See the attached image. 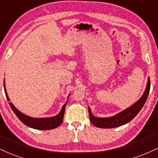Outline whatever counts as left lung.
Returning <instances> with one entry per match:
<instances>
[{"instance_id": "obj_1", "label": "left lung", "mask_w": 158, "mask_h": 158, "mask_svg": "<svg viewBox=\"0 0 158 158\" xmlns=\"http://www.w3.org/2000/svg\"><path fill=\"white\" fill-rule=\"evenodd\" d=\"M150 90V79H148L147 86H146V90L142 97L140 98L135 104L131 106L130 107L127 108V110H123L121 113H118L114 116L109 118H96L91 113L90 107L88 108L89 116L91 123L94 126L99 127V128H114V127H120L125 123L130 122L132 121L136 115L140 112V110L143 107L148 96L149 94Z\"/></svg>"}]
</instances>
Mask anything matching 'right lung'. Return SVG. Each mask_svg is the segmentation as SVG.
<instances>
[{
	"instance_id": "add662e5",
	"label": "right lung",
	"mask_w": 158,
	"mask_h": 158,
	"mask_svg": "<svg viewBox=\"0 0 158 158\" xmlns=\"http://www.w3.org/2000/svg\"><path fill=\"white\" fill-rule=\"evenodd\" d=\"M3 86H4L6 96L7 100L9 101L8 95H7L6 91L4 82H3ZM9 105H10L11 108H12V110H13V112H14L15 115H17V117H18L20 120V121H22L25 125L31 127V128L36 129V130H48L56 128V127H59L61 123H62L64 118V110H65V106L67 102L62 106V110H61L60 113H59L57 115L51 118H35L27 116V115L20 113L18 110H17L11 102H9Z\"/></svg>"
}]
</instances>
